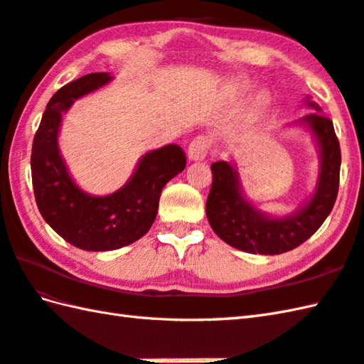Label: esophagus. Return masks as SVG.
Listing matches in <instances>:
<instances>
[{
	"mask_svg": "<svg viewBox=\"0 0 364 364\" xmlns=\"http://www.w3.org/2000/svg\"><path fill=\"white\" fill-rule=\"evenodd\" d=\"M210 139L206 136H197L189 145V159L191 161H202L210 150Z\"/></svg>",
	"mask_w": 364,
	"mask_h": 364,
	"instance_id": "esophagus-1",
	"label": "esophagus"
}]
</instances>
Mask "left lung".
I'll return each mask as SVG.
<instances>
[{"label": "left lung", "mask_w": 364, "mask_h": 364, "mask_svg": "<svg viewBox=\"0 0 364 364\" xmlns=\"http://www.w3.org/2000/svg\"><path fill=\"white\" fill-rule=\"evenodd\" d=\"M316 112L300 122L311 128L321 149V175L318 188L301 210L283 219H270L244 198L236 168L227 161L211 164L213 184L206 200L210 225L222 241L242 252L280 255L296 249L311 237L333 210L339 189L341 149L333 122L323 115L319 105L308 100Z\"/></svg>", "instance_id": "1"}]
</instances>
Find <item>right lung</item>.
<instances>
[{
	"mask_svg": "<svg viewBox=\"0 0 364 364\" xmlns=\"http://www.w3.org/2000/svg\"><path fill=\"white\" fill-rule=\"evenodd\" d=\"M109 81V73H89L60 87L46 105L31 151L42 218L67 242L89 252L115 250L141 239L156 219L162 188L186 167V154L172 144L146 153L133 178L111 196L92 197L76 186L58 149L63 112Z\"/></svg>",
	"mask_w": 364,
	"mask_h": 364,
	"instance_id": "obj_1",
	"label": "right lung"
}]
</instances>
